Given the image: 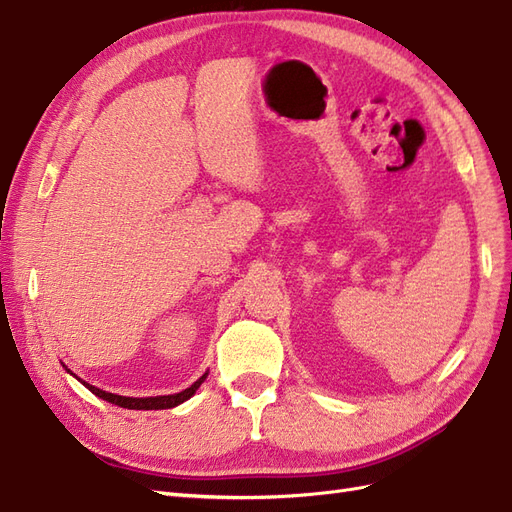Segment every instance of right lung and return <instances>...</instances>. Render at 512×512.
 <instances>
[{
	"label": "right lung",
	"mask_w": 512,
	"mask_h": 512,
	"mask_svg": "<svg viewBox=\"0 0 512 512\" xmlns=\"http://www.w3.org/2000/svg\"><path fill=\"white\" fill-rule=\"evenodd\" d=\"M207 374L200 376L190 389H185L181 393H175V395H158V397H123V395H115V393H106L102 389H98V386H91L87 382H81L87 386V389L94 393L96 397L108 401V404H115V406H121V408H128V410H166V408H175L179 404H183V401H188L196 391L198 386L205 382Z\"/></svg>",
	"instance_id": "obj_1"
}]
</instances>
